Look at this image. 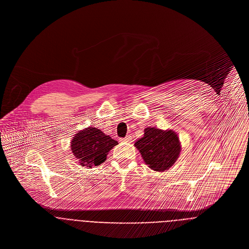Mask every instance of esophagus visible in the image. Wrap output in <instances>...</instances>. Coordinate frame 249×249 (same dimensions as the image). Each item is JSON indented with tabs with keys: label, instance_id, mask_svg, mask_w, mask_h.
<instances>
[{
	"label": "esophagus",
	"instance_id": "obj_1",
	"mask_svg": "<svg viewBox=\"0 0 249 249\" xmlns=\"http://www.w3.org/2000/svg\"><path fill=\"white\" fill-rule=\"evenodd\" d=\"M122 141H124V142H131V136L127 135V136H125L124 138H123Z\"/></svg>",
	"mask_w": 249,
	"mask_h": 249
}]
</instances>
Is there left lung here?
Wrapping results in <instances>:
<instances>
[{"label": "left lung", "mask_w": 249, "mask_h": 249, "mask_svg": "<svg viewBox=\"0 0 249 249\" xmlns=\"http://www.w3.org/2000/svg\"><path fill=\"white\" fill-rule=\"evenodd\" d=\"M134 146L145 163L159 172L169 169L176 162L181 152V142L175 131L151 126L144 129L143 137L138 139Z\"/></svg>", "instance_id": "1"}]
</instances>
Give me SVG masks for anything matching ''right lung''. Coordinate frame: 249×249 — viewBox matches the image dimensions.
<instances>
[{
    "label": "right lung",
    "instance_id": "right-lung-1",
    "mask_svg": "<svg viewBox=\"0 0 249 249\" xmlns=\"http://www.w3.org/2000/svg\"><path fill=\"white\" fill-rule=\"evenodd\" d=\"M118 144L101 129L89 126L74 135L71 151L82 166L90 168L103 163L109 152Z\"/></svg>",
    "mask_w": 249,
    "mask_h": 249
}]
</instances>
